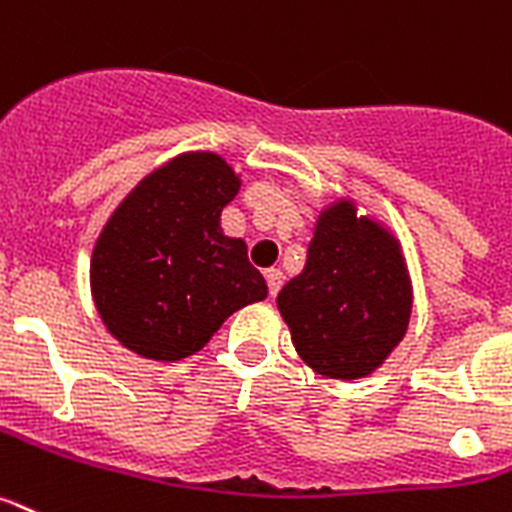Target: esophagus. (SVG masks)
I'll return each mask as SVG.
<instances>
[{
	"instance_id": "34e87169",
	"label": "esophagus",
	"mask_w": 512,
	"mask_h": 512,
	"mask_svg": "<svg viewBox=\"0 0 512 512\" xmlns=\"http://www.w3.org/2000/svg\"><path fill=\"white\" fill-rule=\"evenodd\" d=\"M282 282H285V274L279 272V269H269L266 272V285H269V295L277 298V292L282 290Z\"/></svg>"
}]
</instances>
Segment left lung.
Segmentation results:
<instances>
[{"label": "left lung", "mask_w": 512, "mask_h": 512, "mask_svg": "<svg viewBox=\"0 0 512 512\" xmlns=\"http://www.w3.org/2000/svg\"><path fill=\"white\" fill-rule=\"evenodd\" d=\"M305 365L334 381L381 368L404 339L412 282L399 240L342 199L323 209L303 272L277 295Z\"/></svg>", "instance_id": "1"}]
</instances>
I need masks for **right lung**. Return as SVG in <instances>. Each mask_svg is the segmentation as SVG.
Listing matches in <instances>:
<instances>
[{
  "label": "right lung",
  "mask_w": 512,
  "mask_h": 512,
  "mask_svg": "<svg viewBox=\"0 0 512 512\" xmlns=\"http://www.w3.org/2000/svg\"><path fill=\"white\" fill-rule=\"evenodd\" d=\"M240 189L214 152H186L129 191L95 240L90 287L100 318L147 360L194 355L266 282L220 214Z\"/></svg>",
  "instance_id": "right-lung-1"
}]
</instances>
